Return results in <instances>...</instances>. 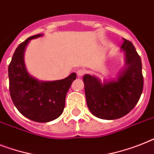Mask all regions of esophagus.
Here are the masks:
<instances>
[{
  "mask_svg": "<svg viewBox=\"0 0 154 154\" xmlns=\"http://www.w3.org/2000/svg\"><path fill=\"white\" fill-rule=\"evenodd\" d=\"M76 74H77L79 77H81V76H82L85 74V71L83 69H79L77 72H76Z\"/></svg>",
  "mask_w": 154,
  "mask_h": 154,
  "instance_id": "obj_1",
  "label": "esophagus"
}]
</instances>
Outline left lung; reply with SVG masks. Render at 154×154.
Masks as SVG:
<instances>
[{"instance_id": "obj_1", "label": "left lung", "mask_w": 154, "mask_h": 154, "mask_svg": "<svg viewBox=\"0 0 154 154\" xmlns=\"http://www.w3.org/2000/svg\"><path fill=\"white\" fill-rule=\"evenodd\" d=\"M120 49L125 53V66L116 78L103 82L91 75L82 78L87 106L93 115L103 120H116L127 115L143 92L140 57L130 41L124 38Z\"/></svg>"}]
</instances>
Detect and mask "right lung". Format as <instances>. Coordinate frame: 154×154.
Masks as SVG:
<instances>
[{"instance_id":"obj_1","label":"right lung","mask_w":154,"mask_h":154,"mask_svg":"<svg viewBox=\"0 0 154 154\" xmlns=\"http://www.w3.org/2000/svg\"><path fill=\"white\" fill-rule=\"evenodd\" d=\"M42 35L30 37L16 48L8 66V78L11 100L20 113L33 121L46 123L62 114L66 94L76 74L73 72L67 78L55 81H40L29 74L24 52L30 40Z\"/></svg>"}]
</instances>
